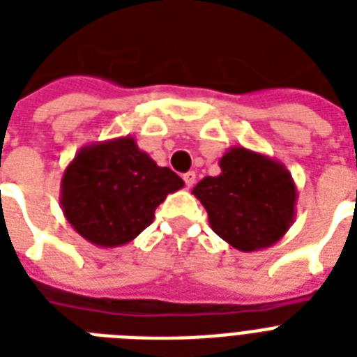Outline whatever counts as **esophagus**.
Masks as SVG:
<instances>
[{"label": "esophagus", "mask_w": 357, "mask_h": 357, "mask_svg": "<svg viewBox=\"0 0 357 357\" xmlns=\"http://www.w3.org/2000/svg\"><path fill=\"white\" fill-rule=\"evenodd\" d=\"M183 181L187 187H192V185L196 183V174L195 172H187L183 174Z\"/></svg>", "instance_id": "obj_1"}]
</instances>
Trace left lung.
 <instances>
[{"mask_svg": "<svg viewBox=\"0 0 357 357\" xmlns=\"http://www.w3.org/2000/svg\"><path fill=\"white\" fill-rule=\"evenodd\" d=\"M218 167V176H207L192 189L213 231L241 252L276 244L296 217L298 192L287 167L243 146L226 150Z\"/></svg>", "mask_w": 357, "mask_h": 357, "instance_id": "1", "label": "left lung"}]
</instances>
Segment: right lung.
I'll return each mask as SVG.
<instances>
[{
  "mask_svg": "<svg viewBox=\"0 0 357 357\" xmlns=\"http://www.w3.org/2000/svg\"><path fill=\"white\" fill-rule=\"evenodd\" d=\"M183 179L157 167L131 135L83 146L61 179V207L70 226L100 248L133 241Z\"/></svg>",
  "mask_w": 357,
  "mask_h": 357,
  "instance_id": "1",
  "label": "right lung"
}]
</instances>
